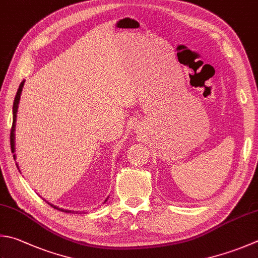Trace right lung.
<instances>
[{
    "label": "right lung",
    "mask_w": 258,
    "mask_h": 258,
    "mask_svg": "<svg viewBox=\"0 0 258 258\" xmlns=\"http://www.w3.org/2000/svg\"><path fill=\"white\" fill-rule=\"evenodd\" d=\"M23 83L24 81L21 82L20 86H19L18 92L16 94V98H14V102H13V122H12V127H11V133H10V144H11V152L14 153V130H16V120H17V111H18V104H19V100H20V94H21V91H22V87H23ZM13 158H16V155H13ZM106 201V200H105ZM48 205L51 206L53 209H57V210L62 211V212H72L70 210H64V209H60V208H57L56 206H52L50 203H48Z\"/></svg>",
    "instance_id": "right-lung-1"
}]
</instances>
